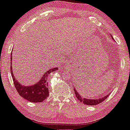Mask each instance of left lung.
I'll return each mask as SVG.
<instances>
[{
    "label": "left lung",
    "mask_w": 130,
    "mask_h": 130,
    "mask_svg": "<svg viewBox=\"0 0 130 130\" xmlns=\"http://www.w3.org/2000/svg\"><path fill=\"white\" fill-rule=\"evenodd\" d=\"M74 93L76 94V97H77V99H78L79 100H80V102L83 103V104L87 105H95L100 103L102 102L103 101H104L105 99H107V97H108V95H110V93H108V94H107V95L104 96V97H102V98L97 99H88L86 98H82V96L79 94L78 92V90L77 91V90L75 88H74Z\"/></svg>",
    "instance_id": "1"
}]
</instances>
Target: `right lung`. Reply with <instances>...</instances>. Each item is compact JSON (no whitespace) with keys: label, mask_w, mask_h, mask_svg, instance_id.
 <instances>
[{"label":"right lung","mask_w":130,"mask_h":130,"mask_svg":"<svg viewBox=\"0 0 130 130\" xmlns=\"http://www.w3.org/2000/svg\"><path fill=\"white\" fill-rule=\"evenodd\" d=\"M10 59L11 74H12V78H13L15 89H16L18 93H19V95L23 99H26L28 101L31 102L39 103L41 102L43 100H45L48 97L49 95L48 79L47 78L49 76V74L58 70V68L55 67V68L47 71L43 74V76H41V79L39 81H38L35 84H33L32 86H25L22 85L20 82H19L17 79H15L13 71H12V53H11Z\"/></svg>","instance_id":"1"}]
</instances>
